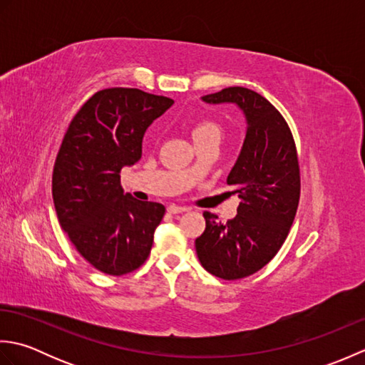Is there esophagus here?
Segmentation results:
<instances>
[{"instance_id": "1", "label": "esophagus", "mask_w": 365, "mask_h": 365, "mask_svg": "<svg viewBox=\"0 0 365 365\" xmlns=\"http://www.w3.org/2000/svg\"><path fill=\"white\" fill-rule=\"evenodd\" d=\"M190 208L188 207H183V205H175V204H173V205H169L168 207V212L169 213H173V215H177V213H183V212H188Z\"/></svg>"}]
</instances>
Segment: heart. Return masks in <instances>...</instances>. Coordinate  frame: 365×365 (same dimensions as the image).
<instances>
[{
	"instance_id": "obj_1",
	"label": "heart",
	"mask_w": 365,
	"mask_h": 365,
	"mask_svg": "<svg viewBox=\"0 0 365 365\" xmlns=\"http://www.w3.org/2000/svg\"><path fill=\"white\" fill-rule=\"evenodd\" d=\"M208 136H221V127L215 120H200L192 127V138H195V141Z\"/></svg>"
}]
</instances>
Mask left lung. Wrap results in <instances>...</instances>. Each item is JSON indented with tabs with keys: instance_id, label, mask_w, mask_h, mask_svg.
<instances>
[{
	"instance_id": "8db88e82",
	"label": "left lung",
	"mask_w": 365,
	"mask_h": 365,
	"mask_svg": "<svg viewBox=\"0 0 365 365\" xmlns=\"http://www.w3.org/2000/svg\"><path fill=\"white\" fill-rule=\"evenodd\" d=\"M202 100L235 103L247 123L242 152L227 175L242 199L237 216L221 222L204 212L205 230L196 238L199 262L208 273L235 281L265 267L289 235L301 191L298 153L289 123L257 92L234 86Z\"/></svg>"
}]
</instances>
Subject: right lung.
Returning <instances> with one entry per match:
<instances>
[{
    "label": "right lung",
    "mask_w": 365,
    "mask_h": 365,
    "mask_svg": "<svg viewBox=\"0 0 365 365\" xmlns=\"http://www.w3.org/2000/svg\"><path fill=\"white\" fill-rule=\"evenodd\" d=\"M173 103L133 88L98 91L75 114L59 147L51 180L59 224L105 274H128L150 254L166 208L123 195L120 169L139 161L147 127Z\"/></svg>",
    "instance_id": "add662e5"
}]
</instances>
